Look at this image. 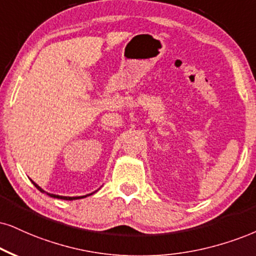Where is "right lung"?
<instances>
[{
	"mask_svg": "<svg viewBox=\"0 0 256 256\" xmlns=\"http://www.w3.org/2000/svg\"><path fill=\"white\" fill-rule=\"evenodd\" d=\"M33 182V185L36 186V188H38V190H39L40 192H42V194H48V196H51V197H53V198H59V200H80V198H85V197H88V196H90V194H86V196H80V197H66V196H58V194H48V192H46V191H44L42 188H40L39 185L38 184H36V182Z\"/></svg>",
	"mask_w": 256,
	"mask_h": 256,
	"instance_id": "add662e5",
	"label": "right lung"
}]
</instances>
